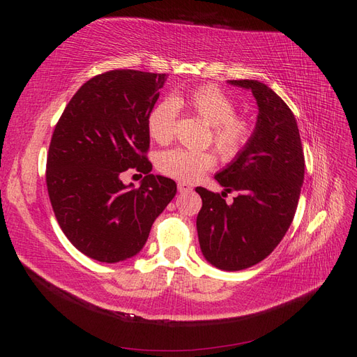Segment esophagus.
Returning a JSON list of instances; mask_svg holds the SVG:
<instances>
[{"mask_svg":"<svg viewBox=\"0 0 357 357\" xmlns=\"http://www.w3.org/2000/svg\"><path fill=\"white\" fill-rule=\"evenodd\" d=\"M177 189H178L180 193H188V192L192 190V186L189 185V183H186V181H178Z\"/></svg>","mask_w":357,"mask_h":357,"instance_id":"34e87169","label":"esophagus"}]
</instances>
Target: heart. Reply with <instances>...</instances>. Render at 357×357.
<instances>
[{
    "mask_svg": "<svg viewBox=\"0 0 357 357\" xmlns=\"http://www.w3.org/2000/svg\"><path fill=\"white\" fill-rule=\"evenodd\" d=\"M178 109H188L211 126L208 142H213L225 160L238 158L250 144L255 125L250 117L235 113L232 96L214 84H204L183 96L160 101L147 119L149 134L156 143L168 144L176 131ZM218 158L213 150L176 147L158 156L162 174L180 181H195L210 171Z\"/></svg>",
    "mask_w": 357,
    "mask_h": 357,
    "instance_id": "1",
    "label": "heart"
}]
</instances>
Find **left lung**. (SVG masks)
<instances>
[{"mask_svg": "<svg viewBox=\"0 0 357 357\" xmlns=\"http://www.w3.org/2000/svg\"><path fill=\"white\" fill-rule=\"evenodd\" d=\"M250 89L259 114L255 134L244 152L218 180L226 191H240L229 206L225 192L197 188L202 208L197 218L201 252L223 271H240L259 264L283 240L295 218L305 159L296 119L280 96L257 80H229Z\"/></svg>", "mask_w": 357, "mask_h": 357, "instance_id": "obj_1", "label": "left lung"}]
</instances>
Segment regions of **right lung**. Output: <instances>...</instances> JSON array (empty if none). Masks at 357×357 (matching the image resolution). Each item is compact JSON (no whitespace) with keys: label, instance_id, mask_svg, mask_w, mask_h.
<instances>
[{"label":"right lung","instance_id":"1","mask_svg":"<svg viewBox=\"0 0 357 357\" xmlns=\"http://www.w3.org/2000/svg\"><path fill=\"white\" fill-rule=\"evenodd\" d=\"M167 74L112 70L74 93L53 131L46 185L53 213L71 244L95 261L135 256L176 197L174 180L150 174L147 119ZM132 167L135 190L121 183Z\"/></svg>","mask_w":357,"mask_h":357}]
</instances>
